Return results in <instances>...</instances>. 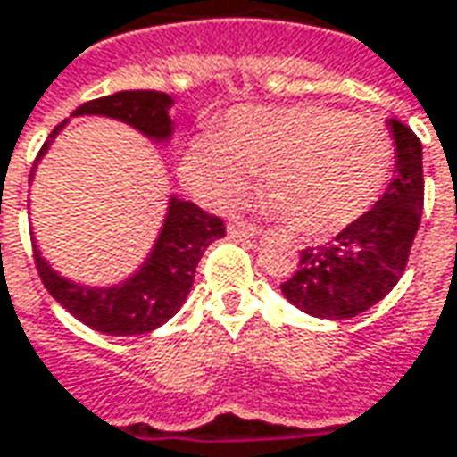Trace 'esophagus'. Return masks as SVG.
Returning a JSON list of instances; mask_svg holds the SVG:
<instances>
[{"label": "esophagus", "instance_id": "obj_1", "mask_svg": "<svg viewBox=\"0 0 457 457\" xmlns=\"http://www.w3.org/2000/svg\"><path fill=\"white\" fill-rule=\"evenodd\" d=\"M258 232V225H253L247 220H232L228 225V235H232V237H255Z\"/></svg>", "mask_w": 457, "mask_h": 457}]
</instances>
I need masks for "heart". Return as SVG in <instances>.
<instances>
[{
    "mask_svg": "<svg viewBox=\"0 0 457 457\" xmlns=\"http://www.w3.org/2000/svg\"><path fill=\"white\" fill-rule=\"evenodd\" d=\"M265 169L268 207L303 235L323 237L354 225L382 197L395 169V141L377 120L321 103L243 105L217 136H199L184 174L214 207L247 195Z\"/></svg>",
    "mask_w": 457,
    "mask_h": 457,
    "instance_id": "obj_1",
    "label": "heart"
}]
</instances>
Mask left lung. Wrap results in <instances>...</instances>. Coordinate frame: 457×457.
Segmentation results:
<instances>
[{"mask_svg": "<svg viewBox=\"0 0 457 457\" xmlns=\"http://www.w3.org/2000/svg\"><path fill=\"white\" fill-rule=\"evenodd\" d=\"M386 126L397 159L382 199L331 243L301 250L295 276L280 286L308 316L331 321L359 316L379 303L404 273L425 199L422 144L397 119Z\"/></svg>", "mask_w": 457, "mask_h": 457, "instance_id": "8db88e82", "label": "left lung"}]
</instances>
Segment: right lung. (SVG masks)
<instances>
[{"mask_svg": "<svg viewBox=\"0 0 457 457\" xmlns=\"http://www.w3.org/2000/svg\"><path fill=\"white\" fill-rule=\"evenodd\" d=\"M171 105V96L159 90H120L83 103L72 111V116H105L120 120L151 141L166 144L174 134V123L169 119ZM65 123L55 126V131L45 141L32 171L37 169V162L47 154ZM220 237H225V225L220 217L207 214L192 202L171 197L149 258L138 265L134 276L103 288L80 286L71 278H62L42 258L37 243H32V247L42 283L60 306L68 308L78 321L90 326L93 331L111 337H134L159 328L179 311L192 291L199 258Z\"/></svg>", "mask_w": 457, "mask_h": 457, "instance_id": "add662e5", "label": "right lung"}]
</instances>
